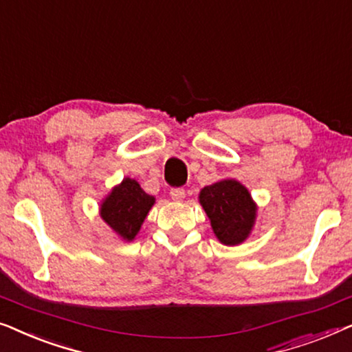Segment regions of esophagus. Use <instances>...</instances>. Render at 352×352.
I'll use <instances>...</instances> for the list:
<instances>
[{
    "instance_id": "obj_1",
    "label": "esophagus",
    "mask_w": 352,
    "mask_h": 352,
    "mask_svg": "<svg viewBox=\"0 0 352 352\" xmlns=\"http://www.w3.org/2000/svg\"><path fill=\"white\" fill-rule=\"evenodd\" d=\"M170 195L175 201H182L186 199V190L182 187H175V189L170 190Z\"/></svg>"
}]
</instances>
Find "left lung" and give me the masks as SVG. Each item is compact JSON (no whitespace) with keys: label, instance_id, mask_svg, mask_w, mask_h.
Returning a JSON list of instances; mask_svg holds the SVG:
<instances>
[{"label":"left lung","instance_id":"8db88e82","mask_svg":"<svg viewBox=\"0 0 352 352\" xmlns=\"http://www.w3.org/2000/svg\"><path fill=\"white\" fill-rule=\"evenodd\" d=\"M199 200L221 243L234 247L247 240L256 219V205L247 187L223 179L204 187Z\"/></svg>","mask_w":352,"mask_h":352}]
</instances>
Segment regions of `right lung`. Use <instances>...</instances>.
<instances>
[{"label": "right lung", "mask_w": 352, "mask_h": 352, "mask_svg": "<svg viewBox=\"0 0 352 352\" xmlns=\"http://www.w3.org/2000/svg\"><path fill=\"white\" fill-rule=\"evenodd\" d=\"M155 204L152 195L141 189L138 181L124 177L100 205V218L126 242L136 237L148 210Z\"/></svg>", "instance_id": "obj_1"}]
</instances>
